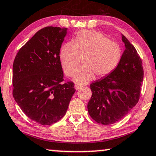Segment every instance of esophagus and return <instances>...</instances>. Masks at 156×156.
Returning a JSON list of instances; mask_svg holds the SVG:
<instances>
[{
    "label": "esophagus",
    "mask_w": 156,
    "mask_h": 156,
    "mask_svg": "<svg viewBox=\"0 0 156 156\" xmlns=\"http://www.w3.org/2000/svg\"><path fill=\"white\" fill-rule=\"evenodd\" d=\"M82 86H80V85H76V86H75V88H76V90H80Z\"/></svg>",
    "instance_id": "34e87169"
}]
</instances>
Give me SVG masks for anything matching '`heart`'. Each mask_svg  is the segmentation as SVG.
I'll use <instances>...</instances> for the list:
<instances>
[{"label":"heart","instance_id":"b5f03b06","mask_svg":"<svg viewBox=\"0 0 156 156\" xmlns=\"http://www.w3.org/2000/svg\"><path fill=\"white\" fill-rule=\"evenodd\" d=\"M122 56V49L117 43L92 30L79 31L73 40L63 44L60 53L61 65L69 76L73 75L83 58V66L73 78L79 85L87 83L94 76L98 78L109 76L117 68Z\"/></svg>","mask_w":156,"mask_h":156}]
</instances>
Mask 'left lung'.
Segmentation results:
<instances>
[{
  "label": "left lung",
  "instance_id": "obj_1",
  "mask_svg": "<svg viewBox=\"0 0 156 156\" xmlns=\"http://www.w3.org/2000/svg\"><path fill=\"white\" fill-rule=\"evenodd\" d=\"M125 45L117 68L109 76L90 85L92 96L88 103V114L104 125L119 122L139 101L143 81V62L135 47L121 34Z\"/></svg>",
  "mask_w": 156,
  "mask_h": 156
}]
</instances>
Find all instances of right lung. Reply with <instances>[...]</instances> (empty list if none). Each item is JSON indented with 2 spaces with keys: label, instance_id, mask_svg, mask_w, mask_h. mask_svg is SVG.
Wrapping results in <instances>:
<instances>
[{
  "label": "right lung",
  "instance_id": "obj_1",
  "mask_svg": "<svg viewBox=\"0 0 156 156\" xmlns=\"http://www.w3.org/2000/svg\"><path fill=\"white\" fill-rule=\"evenodd\" d=\"M68 28L47 27L19 50L13 65V96L26 115L50 125L66 114L76 89L63 81L60 52Z\"/></svg>",
  "mask_w": 156,
  "mask_h": 156
}]
</instances>
